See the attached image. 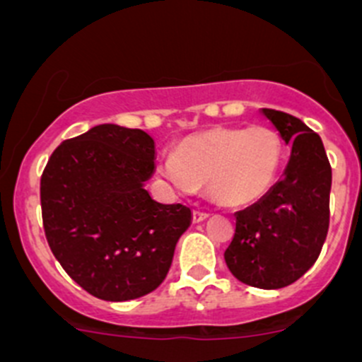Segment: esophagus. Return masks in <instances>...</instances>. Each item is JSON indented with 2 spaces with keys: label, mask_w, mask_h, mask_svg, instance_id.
<instances>
[{
  "label": "esophagus",
  "mask_w": 362,
  "mask_h": 362,
  "mask_svg": "<svg viewBox=\"0 0 362 362\" xmlns=\"http://www.w3.org/2000/svg\"><path fill=\"white\" fill-rule=\"evenodd\" d=\"M207 218H209L207 212H202V211L192 212V221H194V223H202V221H205Z\"/></svg>",
  "instance_id": "esophagus-1"
}]
</instances>
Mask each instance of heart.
<instances>
[{"label":"heart","instance_id":"obj_1","mask_svg":"<svg viewBox=\"0 0 362 362\" xmlns=\"http://www.w3.org/2000/svg\"><path fill=\"white\" fill-rule=\"evenodd\" d=\"M282 158V139L273 128L219 124L182 141L177 153L160 155L157 171L185 194L207 185L219 205L245 207L272 189Z\"/></svg>","mask_w":362,"mask_h":362}]
</instances>
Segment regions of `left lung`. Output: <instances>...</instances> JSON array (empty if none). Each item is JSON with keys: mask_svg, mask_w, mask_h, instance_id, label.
I'll return each mask as SVG.
<instances>
[{"mask_svg": "<svg viewBox=\"0 0 362 362\" xmlns=\"http://www.w3.org/2000/svg\"><path fill=\"white\" fill-rule=\"evenodd\" d=\"M261 114L291 146L282 180L257 204L235 214L225 262L241 282L286 288L316 262L329 232L332 170L322 137L302 119L273 109Z\"/></svg>", "mask_w": 362, "mask_h": 362, "instance_id": "obj_1", "label": "left lung"}]
</instances>
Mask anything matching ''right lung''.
Segmentation results:
<instances>
[{"label": "right lung", "instance_id": "add662e5", "mask_svg": "<svg viewBox=\"0 0 362 362\" xmlns=\"http://www.w3.org/2000/svg\"><path fill=\"white\" fill-rule=\"evenodd\" d=\"M155 141L141 128L105 123L67 139L40 178L49 248L67 275L109 302L148 295L165 279L192 212L151 198Z\"/></svg>", "mask_w": 362, "mask_h": 362}]
</instances>
